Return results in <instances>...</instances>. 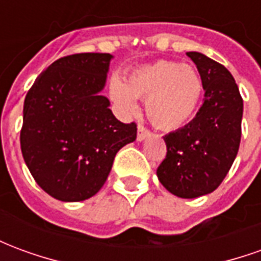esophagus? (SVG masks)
Instances as JSON below:
<instances>
[{
  "label": "esophagus",
  "instance_id": "obj_1",
  "mask_svg": "<svg viewBox=\"0 0 261 261\" xmlns=\"http://www.w3.org/2000/svg\"><path fill=\"white\" fill-rule=\"evenodd\" d=\"M149 136V130H148L145 125L138 124V134H137V140L138 141H142L144 138H147Z\"/></svg>",
  "mask_w": 261,
  "mask_h": 261
}]
</instances>
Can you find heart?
Listing matches in <instances>:
<instances>
[{"label":"heart","instance_id":"heart-1","mask_svg":"<svg viewBox=\"0 0 261 261\" xmlns=\"http://www.w3.org/2000/svg\"><path fill=\"white\" fill-rule=\"evenodd\" d=\"M110 97L124 113L137 110L136 97H147V114L164 130H177L194 117L202 93L200 75L190 65L158 60L133 69L125 84L114 78Z\"/></svg>","mask_w":261,"mask_h":261}]
</instances>
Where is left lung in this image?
Wrapping results in <instances>:
<instances>
[{
	"mask_svg": "<svg viewBox=\"0 0 261 261\" xmlns=\"http://www.w3.org/2000/svg\"><path fill=\"white\" fill-rule=\"evenodd\" d=\"M204 99L196 117L164 137L166 156L156 169L164 187L181 198L213 193L228 175L241 144L243 99L224 65L197 51Z\"/></svg>",
	"mask_w": 261,
	"mask_h": 261,
	"instance_id": "obj_1",
	"label": "left lung"
}]
</instances>
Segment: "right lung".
Here are the masks:
<instances>
[{"label": "right lung", "mask_w": 261, "mask_h": 261, "mask_svg": "<svg viewBox=\"0 0 261 261\" xmlns=\"http://www.w3.org/2000/svg\"><path fill=\"white\" fill-rule=\"evenodd\" d=\"M112 54L80 53L48 65L23 103L20 149L44 192L60 201L95 196L120 148L137 138V124L121 123L100 95Z\"/></svg>", "instance_id": "obj_1"}]
</instances>
